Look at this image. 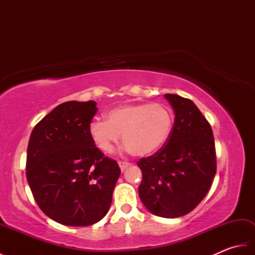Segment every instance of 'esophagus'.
Returning a JSON list of instances; mask_svg holds the SVG:
<instances>
[{
    "mask_svg": "<svg viewBox=\"0 0 255 255\" xmlns=\"http://www.w3.org/2000/svg\"><path fill=\"white\" fill-rule=\"evenodd\" d=\"M118 165H119V167H121L122 171H125V170H127L129 166H131L132 164L129 163V162H126V161H119Z\"/></svg>",
    "mask_w": 255,
    "mask_h": 255,
    "instance_id": "1",
    "label": "esophagus"
}]
</instances>
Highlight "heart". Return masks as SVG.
<instances>
[{
    "instance_id": "heart-1",
    "label": "heart",
    "mask_w": 255,
    "mask_h": 255,
    "mask_svg": "<svg viewBox=\"0 0 255 255\" xmlns=\"http://www.w3.org/2000/svg\"><path fill=\"white\" fill-rule=\"evenodd\" d=\"M106 121L94 119L89 126L92 141L101 152H110L122 134L124 144L136 156L154 154L164 147L173 128V114L162 103H131L114 107Z\"/></svg>"
}]
</instances>
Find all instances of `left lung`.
I'll list each match as a JSON object with an SVG mask.
<instances>
[{"label":"left lung","mask_w":255,"mask_h":255,"mask_svg":"<svg viewBox=\"0 0 255 255\" xmlns=\"http://www.w3.org/2000/svg\"><path fill=\"white\" fill-rule=\"evenodd\" d=\"M175 113L171 136L161 150L137 165L142 171L139 196L159 217L177 218L202 202L216 174L214 134L193 101L165 94Z\"/></svg>","instance_id":"obj_1"}]
</instances>
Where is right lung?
Returning a JSON list of instances; mask_svg holds the SVG:
<instances>
[{"label":"right lung","mask_w":255,"mask_h":255,"mask_svg":"<svg viewBox=\"0 0 255 255\" xmlns=\"http://www.w3.org/2000/svg\"><path fill=\"white\" fill-rule=\"evenodd\" d=\"M96 112L94 101L62 103L30 134L27 182L42 213L61 225L84 227L104 218L121 175L117 162L90 137Z\"/></svg>","instance_id":"1"}]
</instances>
